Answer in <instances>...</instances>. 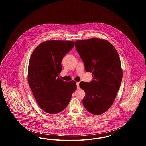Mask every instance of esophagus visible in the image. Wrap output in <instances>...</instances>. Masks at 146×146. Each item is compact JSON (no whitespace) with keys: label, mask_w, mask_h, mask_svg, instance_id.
<instances>
[{"label":"esophagus","mask_w":146,"mask_h":146,"mask_svg":"<svg viewBox=\"0 0 146 146\" xmlns=\"http://www.w3.org/2000/svg\"><path fill=\"white\" fill-rule=\"evenodd\" d=\"M76 88L77 89H79V82H76Z\"/></svg>","instance_id":"34e87169"}]
</instances>
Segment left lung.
Wrapping results in <instances>:
<instances>
[{
	"label": "left lung",
	"mask_w": 146,
	"mask_h": 146,
	"mask_svg": "<svg viewBox=\"0 0 146 146\" xmlns=\"http://www.w3.org/2000/svg\"><path fill=\"white\" fill-rule=\"evenodd\" d=\"M75 46L85 70L92 73L93 77L89 83L82 81L79 84L86 94L83 104L91 113L103 114L114 102L122 80L118 52L110 42L96 38L77 40Z\"/></svg>",
	"instance_id": "8db88e82"
}]
</instances>
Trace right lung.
I'll return each instance as SVG.
<instances>
[{
  "label": "right lung",
  "instance_id": "1",
  "mask_svg": "<svg viewBox=\"0 0 146 146\" xmlns=\"http://www.w3.org/2000/svg\"><path fill=\"white\" fill-rule=\"evenodd\" d=\"M74 42L51 40L39 45L32 54L28 64L29 85L44 111L55 114L62 111L76 89V82H64L59 77L63 58Z\"/></svg>",
  "mask_w": 146,
  "mask_h": 146
}]
</instances>
